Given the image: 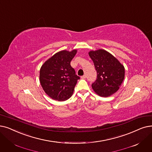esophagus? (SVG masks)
I'll list each match as a JSON object with an SVG mask.
<instances>
[{
    "label": "esophagus",
    "mask_w": 152,
    "mask_h": 152,
    "mask_svg": "<svg viewBox=\"0 0 152 152\" xmlns=\"http://www.w3.org/2000/svg\"><path fill=\"white\" fill-rule=\"evenodd\" d=\"M81 78H82V79H85V78H86V75H83V76H81Z\"/></svg>",
    "instance_id": "1"
}]
</instances>
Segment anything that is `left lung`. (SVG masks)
Returning <instances> with one entry per match:
<instances>
[{"mask_svg": "<svg viewBox=\"0 0 152 152\" xmlns=\"http://www.w3.org/2000/svg\"><path fill=\"white\" fill-rule=\"evenodd\" d=\"M89 55L97 71V79L92 88L97 94L108 97L118 91L125 76V68L110 53L99 49L91 51Z\"/></svg>", "mask_w": 152, "mask_h": 152, "instance_id": "obj_1", "label": "left lung"}]
</instances>
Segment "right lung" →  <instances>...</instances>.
Here are the masks:
<instances>
[{
  "label": "right lung",
  "mask_w": 152,
  "mask_h": 152,
  "mask_svg": "<svg viewBox=\"0 0 152 152\" xmlns=\"http://www.w3.org/2000/svg\"><path fill=\"white\" fill-rule=\"evenodd\" d=\"M76 53V50L59 51L42 66L39 81L46 94L53 99L64 101L73 93L80 78L70 64Z\"/></svg>",
  "instance_id": "add662e5"
}]
</instances>
